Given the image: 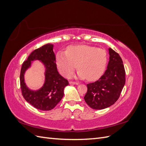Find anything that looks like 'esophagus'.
<instances>
[{
  "label": "esophagus",
  "mask_w": 146,
  "mask_h": 146,
  "mask_svg": "<svg viewBox=\"0 0 146 146\" xmlns=\"http://www.w3.org/2000/svg\"><path fill=\"white\" fill-rule=\"evenodd\" d=\"M70 84H74V85H78V82H73V81H70L69 82Z\"/></svg>",
  "instance_id": "34e87169"
}]
</instances>
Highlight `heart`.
Instances as JSON below:
<instances>
[{
	"label": "heart",
	"instance_id": "1",
	"mask_svg": "<svg viewBox=\"0 0 146 146\" xmlns=\"http://www.w3.org/2000/svg\"><path fill=\"white\" fill-rule=\"evenodd\" d=\"M60 72L69 78L78 69V76L90 81L96 80L103 74L107 62V54L102 48L88 45L72 46L66 52L60 51L56 57Z\"/></svg>",
	"mask_w": 146,
	"mask_h": 146
}]
</instances>
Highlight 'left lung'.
Returning a JSON list of instances; mask_svg holds the SVG:
<instances>
[{
  "mask_svg": "<svg viewBox=\"0 0 146 146\" xmlns=\"http://www.w3.org/2000/svg\"><path fill=\"white\" fill-rule=\"evenodd\" d=\"M110 60L107 69L98 80L87 84L84 97L86 103L95 110H102L118 100L125 83V71L119 55L109 48Z\"/></svg>",
  "mask_w": 146,
  "mask_h": 146,
  "instance_id": "8db88e82",
  "label": "left lung"
}]
</instances>
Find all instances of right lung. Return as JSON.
I'll use <instances>...</instances> for the list:
<instances>
[{
  "label": "right lung",
  "mask_w": 146,
  "mask_h": 146,
  "mask_svg": "<svg viewBox=\"0 0 146 146\" xmlns=\"http://www.w3.org/2000/svg\"><path fill=\"white\" fill-rule=\"evenodd\" d=\"M53 47L52 44H47L33 50L27 60L24 61L21 69L20 85L24 98L35 108L43 111H49L55 108L63 98L64 88L69 85L68 80L57 70ZM33 60H41L46 67L45 84L37 91L29 90L24 82L25 70Z\"/></svg>",
  "instance_id": "obj_1"
}]
</instances>
